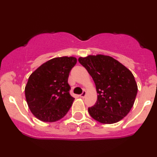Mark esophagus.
Here are the masks:
<instances>
[{
	"label": "esophagus",
	"mask_w": 157,
	"mask_h": 157,
	"mask_svg": "<svg viewBox=\"0 0 157 157\" xmlns=\"http://www.w3.org/2000/svg\"><path fill=\"white\" fill-rule=\"evenodd\" d=\"M86 90H84V91L82 92V93L80 94V97L81 98H84L85 97H86Z\"/></svg>",
	"instance_id": "esophagus-1"
}]
</instances>
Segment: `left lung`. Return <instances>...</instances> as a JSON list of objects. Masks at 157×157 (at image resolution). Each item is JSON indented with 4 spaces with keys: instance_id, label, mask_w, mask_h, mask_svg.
Returning a JSON list of instances; mask_svg holds the SVG:
<instances>
[{
    "instance_id": "1",
    "label": "left lung",
    "mask_w": 157,
    "mask_h": 157,
    "mask_svg": "<svg viewBox=\"0 0 157 157\" xmlns=\"http://www.w3.org/2000/svg\"><path fill=\"white\" fill-rule=\"evenodd\" d=\"M95 82L97 101L88 113L101 124H114L129 113L137 93L132 73L110 56L97 55L80 58Z\"/></svg>"
}]
</instances>
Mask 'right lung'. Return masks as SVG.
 Returning a JSON list of instances; mask_svg holds the SVG:
<instances>
[{
	"label": "right lung",
	"mask_w": 157,
	"mask_h": 157,
	"mask_svg": "<svg viewBox=\"0 0 157 157\" xmlns=\"http://www.w3.org/2000/svg\"><path fill=\"white\" fill-rule=\"evenodd\" d=\"M75 57L52 58L31 74L25 88L26 101L33 116L44 122L60 120L69 110L75 98L69 94V73Z\"/></svg>",
	"instance_id": "obj_1"
}]
</instances>
